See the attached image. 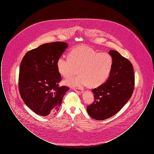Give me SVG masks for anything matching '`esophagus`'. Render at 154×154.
I'll return each instance as SVG.
<instances>
[{"instance_id": "obj_1", "label": "esophagus", "mask_w": 154, "mask_h": 154, "mask_svg": "<svg viewBox=\"0 0 154 154\" xmlns=\"http://www.w3.org/2000/svg\"><path fill=\"white\" fill-rule=\"evenodd\" d=\"M73 89L75 92H77V93L81 94V93L82 92V89Z\"/></svg>"}]
</instances>
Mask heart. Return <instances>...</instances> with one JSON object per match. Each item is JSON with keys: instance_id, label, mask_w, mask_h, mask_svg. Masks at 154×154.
Returning <instances> with one entry per match:
<instances>
[{"instance_id": "heart-1", "label": "heart", "mask_w": 154, "mask_h": 154, "mask_svg": "<svg viewBox=\"0 0 154 154\" xmlns=\"http://www.w3.org/2000/svg\"><path fill=\"white\" fill-rule=\"evenodd\" d=\"M69 59L59 57L57 61L59 73L67 77L77 69L76 76L69 77L64 81L67 85L81 88L87 85L96 87L103 84L110 76L113 60L106 52H97L85 45H80L72 50Z\"/></svg>"}]
</instances>
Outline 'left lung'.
Listing matches in <instances>:
<instances>
[{
	"label": "left lung",
	"instance_id": "1",
	"mask_svg": "<svg viewBox=\"0 0 154 154\" xmlns=\"http://www.w3.org/2000/svg\"><path fill=\"white\" fill-rule=\"evenodd\" d=\"M113 60L110 76L104 84L92 90L95 102L87 108L89 116L96 120L112 117L132 96L134 74L131 62L118 52L110 50Z\"/></svg>",
	"mask_w": 154,
	"mask_h": 154
}]
</instances>
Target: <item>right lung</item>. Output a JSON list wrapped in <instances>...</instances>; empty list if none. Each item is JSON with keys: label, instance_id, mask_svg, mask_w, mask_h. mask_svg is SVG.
<instances>
[{"label": "right lung", "instance_id": "1", "mask_svg": "<svg viewBox=\"0 0 154 154\" xmlns=\"http://www.w3.org/2000/svg\"><path fill=\"white\" fill-rule=\"evenodd\" d=\"M68 47L65 42L45 43L28 51L22 59L19 73V91L25 104L41 116L56 113L69 89L59 87L61 75L57 61Z\"/></svg>", "mask_w": 154, "mask_h": 154}]
</instances>
